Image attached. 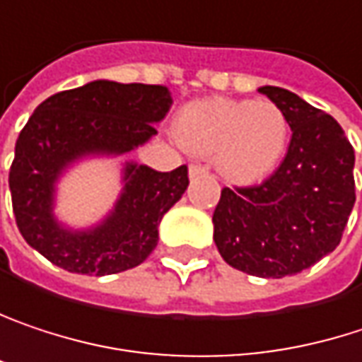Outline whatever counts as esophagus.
<instances>
[{
    "mask_svg": "<svg viewBox=\"0 0 362 362\" xmlns=\"http://www.w3.org/2000/svg\"><path fill=\"white\" fill-rule=\"evenodd\" d=\"M206 173H208V168L202 166V164H192V166H189V177H192V179H198V177H202Z\"/></svg>",
    "mask_w": 362,
    "mask_h": 362,
    "instance_id": "esophagus-1",
    "label": "esophagus"
}]
</instances>
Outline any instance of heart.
<instances>
[{"label": "heart", "instance_id": "b5f03b06", "mask_svg": "<svg viewBox=\"0 0 362 362\" xmlns=\"http://www.w3.org/2000/svg\"><path fill=\"white\" fill-rule=\"evenodd\" d=\"M173 133L185 150L214 154L227 179L254 183L284 158L290 124L284 110L269 100L206 98L179 110Z\"/></svg>", "mask_w": 362, "mask_h": 362}]
</instances>
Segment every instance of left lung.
Returning a JSON list of instances; mask_svg holds the SVG:
<instances>
[{
    "label": "left lung",
    "instance_id": "obj_1",
    "mask_svg": "<svg viewBox=\"0 0 362 362\" xmlns=\"http://www.w3.org/2000/svg\"><path fill=\"white\" fill-rule=\"evenodd\" d=\"M292 129L288 154L260 185L223 187L214 244L256 277L296 275L334 252L356 200L354 150L332 114L281 87H260Z\"/></svg>",
    "mask_w": 362,
    "mask_h": 362
}]
</instances>
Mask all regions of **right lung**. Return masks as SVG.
Masks as SVG:
<instances>
[{
  "label": "right lung",
  "instance_id": "1",
  "mask_svg": "<svg viewBox=\"0 0 362 362\" xmlns=\"http://www.w3.org/2000/svg\"><path fill=\"white\" fill-rule=\"evenodd\" d=\"M170 104L162 85L114 81H93L41 102L16 139L10 168L12 208L26 244L81 275H114L141 264L158 244L162 216L189 185L185 164L158 173L127 162L114 210L87 231H70L54 218V192L70 162L146 144Z\"/></svg>",
  "mask_w": 362,
  "mask_h": 362
}]
</instances>
